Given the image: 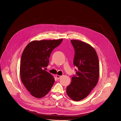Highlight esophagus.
Masks as SVG:
<instances>
[{
    "instance_id": "1",
    "label": "esophagus",
    "mask_w": 121,
    "mask_h": 121,
    "mask_svg": "<svg viewBox=\"0 0 121 121\" xmlns=\"http://www.w3.org/2000/svg\"><path fill=\"white\" fill-rule=\"evenodd\" d=\"M56 78H57L58 80V79H59L61 77V76H59L58 75H56Z\"/></svg>"
}]
</instances>
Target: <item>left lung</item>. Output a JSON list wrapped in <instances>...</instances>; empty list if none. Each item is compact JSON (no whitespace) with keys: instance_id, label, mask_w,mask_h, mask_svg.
I'll return each mask as SVG.
<instances>
[{"instance_id":"left-lung-1","label":"left lung","mask_w":121,"mask_h":121,"mask_svg":"<svg viewBox=\"0 0 121 121\" xmlns=\"http://www.w3.org/2000/svg\"><path fill=\"white\" fill-rule=\"evenodd\" d=\"M75 51L73 59L76 74L67 87V93L75 101L88 96L97 85L99 76V63L95 50L90 45L79 40H71Z\"/></svg>"}]
</instances>
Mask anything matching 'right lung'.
<instances>
[{"label": "right lung", "mask_w": 121, "mask_h": 121, "mask_svg": "<svg viewBox=\"0 0 121 121\" xmlns=\"http://www.w3.org/2000/svg\"><path fill=\"white\" fill-rule=\"evenodd\" d=\"M62 40L32 41L27 45L22 53L20 78L26 89L36 98H42L47 95L54 83L53 77L44 68L49 65L52 51Z\"/></svg>", "instance_id": "obj_1"}]
</instances>
